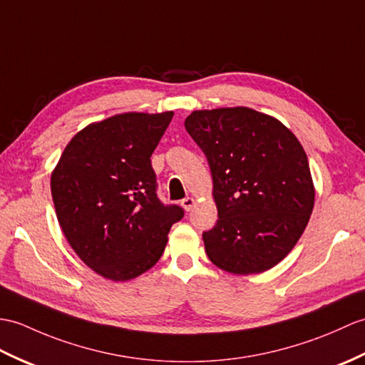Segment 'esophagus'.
<instances>
[{
  "label": "esophagus",
  "instance_id": "obj_1",
  "mask_svg": "<svg viewBox=\"0 0 365 365\" xmlns=\"http://www.w3.org/2000/svg\"><path fill=\"white\" fill-rule=\"evenodd\" d=\"M194 203H196V200H194L192 197H185V199L182 200V207H183L186 211H191L192 207H194Z\"/></svg>",
  "mask_w": 365,
  "mask_h": 365
}]
</instances>
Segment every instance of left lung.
Listing matches in <instances>:
<instances>
[{"label": "left lung", "mask_w": 365, "mask_h": 365, "mask_svg": "<svg viewBox=\"0 0 365 365\" xmlns=\"http://www.w3.org/2000/svg\"><path fill=\"white\" fill-rule=\"evenodd\" d=\"M185 129L213 177L219 219L202 235L210 261L235 275L272 269L297 244L314 207L300 141L277 118L249 107L196 110Z\"/></svg>", "instance_id": "obj_1"}]
</instances>
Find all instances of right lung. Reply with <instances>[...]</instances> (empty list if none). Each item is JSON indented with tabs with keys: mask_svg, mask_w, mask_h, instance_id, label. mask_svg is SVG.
I'll return each mask as SVG.
<instances>
[{
	"mask_svg": "<svg viewBox=\"0 0 365 365\" xmlns=\"http://www.w3.org/2000/svg\"><path fill=\"white\" fill-rule=\"evenodd\" d=\"M174 112H129L83 127L51 174V194L66 241L101 277L127 282L163 255L183 217L157 197L150 155Z\"/></svg>",
	"mask_w": 365,
	"mask_h": 365,
	"instance_id": "add662e5",
	"label": "right lung"
}]
</instances>
